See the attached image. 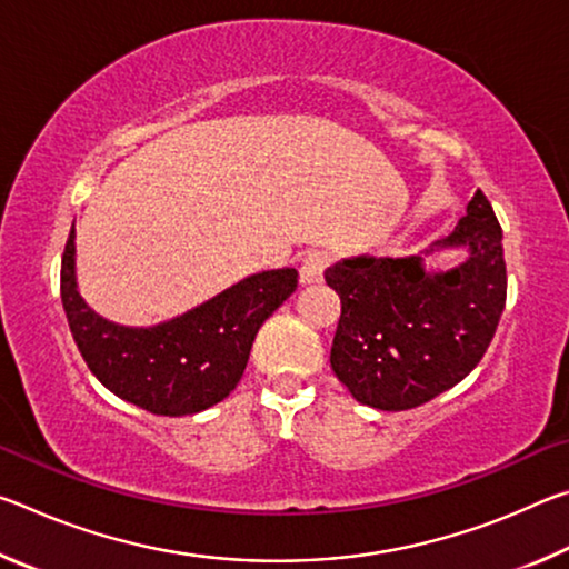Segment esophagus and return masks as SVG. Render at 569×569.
Returning <instances> with one entry per match:
<instances>
[{"instance_id":"34e87169","label":"esophagus","mask_w":569,"mask_h":569,"mask_svg":"<svg viewBox=\"0 0 569 569\" xmlns=\"http://www.w3.org/2000/svg\"><path fill=\"white\" fill-rule=\"evenodd\" d=\"M326 266H329V256L321 253V250H308L301 258V268H298V271H301V283H321Z\"/></svg>"}]
</instances>
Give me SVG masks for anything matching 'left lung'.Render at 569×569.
<instances>
[{
	"instance_id": "left-lung-1",
	"label": "left lung",
	"mask_w": 569,
	"mask_h": 569,
	"mask_svg": "<svg viewBox=\"0 0 569 569\" xmlns=\"http://www.w3.org/2000/svg\"><path fill=\"white\" fill-rule=\"evenodd\" d=\"M465 247L468 258L431 272L422 256L343 258L323 273L341 298L331 369L356 401L407 411L469 377L495 339L507 301L502 228L485 192L423 254Z\"/></svg>"
}]
</instances>
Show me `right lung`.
<instances>
[{"label": "right lung", "instance_id": "obj_1", "mask_svg": "<svg viewBox=\"0 0 569 569\" xmlns=\"http://www.w3.org/2000/svg\"><path fill=\"white\" fill-rule=\"evenodd\" d=\"M296 286V268H278L248 276L170 321L120 326L80 296L74 226L60 273L67 323L84 363L114 397L158 417H190L223 401L243 377L258 329Z\"/></svg>", "mask_w": 569, "mask_h": 569}]
</instances>
